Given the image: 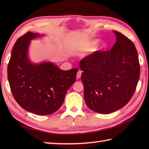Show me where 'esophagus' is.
Returning <instances> with one entry per match:
<instances>
[{"label": "esophagus", "instance_id": "esophagus-1", "mask_svg": "<svg viewBox=\"0 0 149 149\" xmlns=\"http://www.w3.org/2000/svg\"><path fill=\"white\" fill-rule=\"evenodd\" d=\"M81 75H82V72L81 70H79L77 73V78L79 79L81 77Z\"/></svg>", "mask_w": 149, "mask_h": 149}]
</instances>
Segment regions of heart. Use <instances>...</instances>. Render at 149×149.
<instances>
[{
    "instance_id": "heart-1",
    "label": "heart",
    "mask_w": 149,
    "mask_h": 149,
    "mask_svg": "<svg viewBox=\"0 0 149 149\" xmlns=\"http://www.w3.org/2000/svg\"><path fill=\"white\" fill-rule=\"evenodd\" d=\"M99 42L98 40H93L90 41V42H88V43H86V45L84 46H83V48H82V50H90L93 47L96 45V44ZM106 47V43L104 42H101L99 43V46H98V50H102L103 49L105 48Z\"/></svg>"
}]
</instances>
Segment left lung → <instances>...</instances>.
<instances>
[{
	"label": "left lung",
	"instance_id": "1",
	"mask_svg": "<svg viewBox=\"0 0 149 149\" xmlns=\"http://www.w3.org/2000/svg\"><path fill=\"white\" fill-rule=\"evenodd\" d=\"M116 42L107 51H97L81 60L84 100L97 113L108 114L127 104L140 75L137 50L131 40L113 31Z\"/></svg>",
	"mask_w": 149,
	"mask_h": 149
}]
</instances>
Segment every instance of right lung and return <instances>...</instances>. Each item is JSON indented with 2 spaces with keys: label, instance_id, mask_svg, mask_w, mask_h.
<instances>
[{
  "label": "right lung",
  "instance_id": "obj_1",
  "mask_svg": "<svg viewBox=\"0 0 149 149\" xmlns=\"http://www.w3.org/2000/svg\"><path fill=\"white\" fill-rule=\"evenodd\" d=\"M39 36L27 32L18 38L8 63V78L13 96L22 108L47 115L61 106L69 88L76 81L78 70H62L48 62L32 64L27 49L31 40Z\"/></svg>",
  "mask_w": 149,
  "mask_h": 149
}]
</instances>
